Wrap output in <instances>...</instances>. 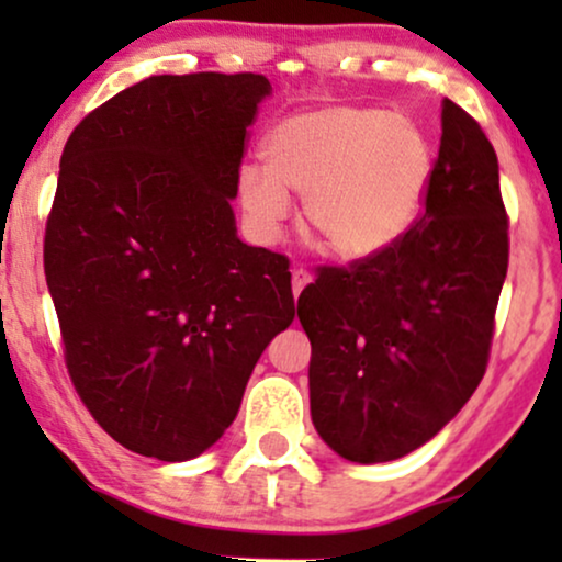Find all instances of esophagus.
<instances>
[{"instance_id":"esophagus-1","label":"esophagus","mask_w":562,"mask_h":562,"mask_svg":"<svg viewBox=\"0 0 562 562\" xmlns=\"http://www.w3.org/2000/svg\"><path fill=\"white\" fill-rule=\"evenodd\" d=\"M308 282H312V274H308L306 269H293V295L295 299H299L301 290L306 288Z\"/></svg>"}]
</instances>
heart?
<instances>
[{
  "label": "heart",
  "mask_w": 562,
  "mask_h": 562,
  "mask_svg": "<svg viewBox=\"0 0 562 562\" xmlns=\"http://www.w3.org/2000/svg\"><path fill=\"white\" fill-rule=\"evenodd\" d=\"M267 171L240 169V200L261 229L303 198L301 227L335 259L383 254L420 216L434 179L430 137L406 115L380 108H319L290 115L263 145Z\"/></svg>",
  "instance_id": "heart-1"
}]
</instances>
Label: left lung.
<instances>
[{
  "label": "left lung",
  "instance_id": "obj_1",
  "mask_svg": "<svg viewBox=\"0 0 562 562\" xmlns=\"http://www.w3.org/2000/svg\"><path fill=\"white\" fill-rule=\"evenodd\" d=\"M507 227L492 142L443 100L423 214L383 254L322 269L299 299L312 420L333 451L398 460L465 406L492 351Z\"/></svg>",
  "mask_w": 562,
  "mask_h": 562
}]
</instances>
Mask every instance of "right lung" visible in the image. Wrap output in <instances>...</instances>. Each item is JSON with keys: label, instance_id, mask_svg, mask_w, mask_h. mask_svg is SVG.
<instances>
[{"label": "right lung", "instance_id": "add662e5", "mask_svg": "<svg viewBox=\"0 0 562 562\" xmlns=\"http://www.w3.org/2000/svg\"><path fill=\"white\" fill-rule=\"evenodd\" d=\"M261 74L150 76L63 147L44 274L70 383L121 447L203 454L295 317L288 259L237 237L229 200Z\"/></svg>", "mask_w": 562, "mask_h": 562}]
</instances>
